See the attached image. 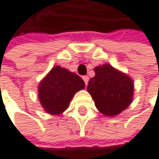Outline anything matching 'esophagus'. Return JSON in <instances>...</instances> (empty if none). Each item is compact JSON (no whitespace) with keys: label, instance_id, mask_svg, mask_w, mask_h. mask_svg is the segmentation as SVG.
Listing matches in <instances>:
<instances>
[{"label":"esophagus","instance_id":"obj_1","mask_svg":"<svg viewBox=\"0 0 159 159\" xmlns=\"http://www.w3.org/2000/svg\"><path fill=\"white\" fill-rule=\"evenodd\" d=\"M82 79H83V80L85 82V85H87L88 84V81H89V77L88 76H83Z\"/></svg>","mask_w":159,"mask_h":159}]
</instances>
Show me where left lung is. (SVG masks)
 <instances>
[{"label":"left lung","instance_id":"8db88e82","mask_svg":"<svg viewBox=\"0 0 159 159\" xmlns=\"http://www.w3.org/2000/svg\"><path fill=\"white\" fill-rule=\"evenodd\" d=\"M95 76L87 87L98 111L107 116H114L132 102L133 81L125 74L110 65L96 66Z\"/></svg>","mask_w":159,"mask_h":159}]
</instances>
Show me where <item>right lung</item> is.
I'll list each match as a JSON object with an SVG mask.
<instances>
[{"label": "right lung", "instance_id": "add662e5", "mask_svg": "<svg viewBox=\"0 0 159 159\" xmlns=\"http://www.w3.org/2000/svg\"><path fill=\"white\" fill-rule=\"evenodd\" d=\"M84 86L85 83L79 75L55 66L39 84L40 103L47 112L60 114L68 108L74 94Z\"/></svg>", "mask_w": 159, "mask_h": 159}]
</instances>
